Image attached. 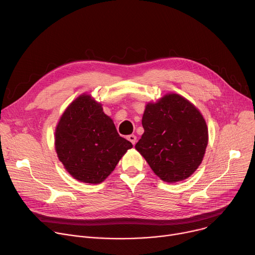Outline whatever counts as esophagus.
I'll list each match as a JSON object with an SVG mask.
<instances>
[{"mask_svg":"<svg viewBox=\"0 0 255 255\" xmlns=\"http://www.w3.org/2000/svg\"><path fill=\"white\" fill-rule=\"evenodd\" d=\"M127 139L133 144V145H134L135 143H136V136L134 135V134H130V135H128L127 136Z\"/></svg>","mask_w":255,"mask_h":255,"instance_id":"1","label":"esophagus"}]
</instances>
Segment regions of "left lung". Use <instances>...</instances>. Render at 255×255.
<instances>
[{
  "label": "left lung",
  "instance_id": "1",
  "mask_svg": "<svg viewBox=\"0 0 255 255\" xmlns=\"http://www.w3.org/2000/svg\"><path fill=\"white\" fill-rule=\"evenodd\" d=\"M143 134L135 149L164 182L189 178L203 161L208 128L196 107L178 94L148 103L142 116Z\"/></svg>",
  "mask_w": 255,
  "mask_h": 255
}]
</instances>
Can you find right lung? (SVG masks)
Returning <instances> with one entry per match:
<instances>
[{
    "label": "right lung",
    "mask_w": 255,
    "mask_h": 255,
    "mask_svg": "<svg viewBox=\"0 0 255 255\" xmlns=\"http://www.w3.org/2000/svg\"><path fill=\"white\" fill-rule=\"evenodd\" d=\"M56 151L70 175L84 183L99 184L132 148L121 137L102 105L90 95L77 97L62 115L56 128Z\"/></svg>",
    "instance_id": "add662e5"
}]
</instances>
